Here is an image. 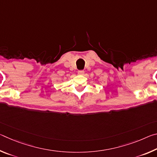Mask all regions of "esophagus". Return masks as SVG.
<instances>
[{"label": "esophagus", "mask_w": 157, "mask_h": 157, "mask_svg": "<svg viewBox=\"0 0 157 157\" xmlns=\"http://www.w3.org/2000/svg\"><path fill=\"white\" fill-rule=\"evenodd\" d=\"M78 74H79V75H84V71H83V70L79 71H78Z\"/></svg>", "instance_id": "obj_1"}]
</instances>
